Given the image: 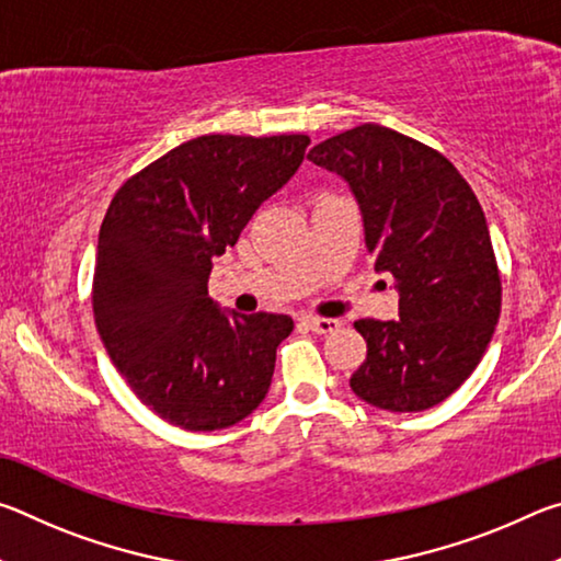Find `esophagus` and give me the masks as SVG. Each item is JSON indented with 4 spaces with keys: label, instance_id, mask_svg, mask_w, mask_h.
Listing matches in <instances>:
<instances>
[{
    "label": "esophagus",
    "instance_id": "obj_1",
    "mask_svg": "<svg viewBox=\"0 0 561 561\" xmlns=\"http://www.w3.org/2000/svg\"><path fill=\"white\" fill-rule=\"evenodd\" d=\"M304 324H307L314 334H331V331L339 329L336 319H321V317H304Z\"/></svg>",
    "mask_w": 561,
    "mask_h": 561
}]
</instances>
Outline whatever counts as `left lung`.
Wrapping results in <instances>:
<instances>
[{
	"label": "left lung",
	"instance_id": "1",
	"mask_svg": "<svg viewBox=\"0 0 561 561\" xmlns=\"http://www.w3.org/2000/svg\"><path fill=\"white\" fill-rule=\"evenodd\" d=\"M344 178L364 217L376 272L393 274L398 321H356L366 360L351 391L381 411L415 413L465 383L495 334L502 284L485 213L448 158L364 123L309 150Z\"/></svg>",
	"mask_w": 561,
	"mask_h": 561
}]
</instances>
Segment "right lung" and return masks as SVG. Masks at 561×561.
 Masks as SVG:
<instances>
[{
	"label": "right lung",
	"mask_w": 561,
	"mask_h": 561,
	"mask_svg": "<svg viewBox=\"0 0 561 561\" xmlns=\"http://www.w3.org/2000/svg\"><path fill=\"white\" fill-rule=\"evenodd\" d=\"M307 136H201L113 195L99 232L93 319L140 401L185 431L240 423L270 391L287 314H237L207 297L213 257L289 183Z\"/></svg>",
	"instance_id": "1"
}]
</instances>
